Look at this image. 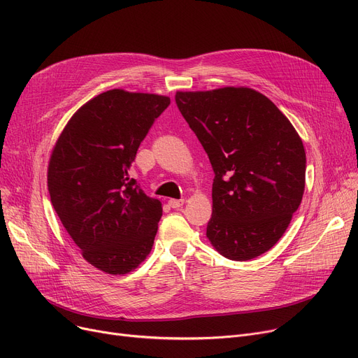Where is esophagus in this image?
<instances>
[{
    "mask_svg": "<svg viewBox=\"0 0 358 358\" xmlns=\"http://www.w3.org/2000/svg\"><path fill=\"white\" fill-rule=\"evenodd\" d=\"M168 204L171 206L173 209H178V208H181V206L184 204V199H180V200H177V199H169V200H168Z\"/></svg>",
    "mask_w": 358,
    "mask_h": 358,
    "instance_id": "esophagus-1",
    "label": "esophagus"
}]
</instances>
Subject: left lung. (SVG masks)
<instances>
[{
	"label": "left lung",
	"mask_w": 358,
	"mask_h": 358,
	"mask_svg": "<svg viewBox=\"0 0 358 358\" xmlns=\"http://www.w3.org/2000/svg\"><path fill=\"white\" fill-rule=\"evenodd\" d=\"M176 103L215 173L206 236L234 261L267 252L305 192L306 154L296 129L270 99L247 87L177 91Z\"/></svg>",
	"instance_id": "left-lung-1"
}]
</instances>
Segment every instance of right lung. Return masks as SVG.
Listing matches in <instances>:
<instances>
[{
    "instance_id": "add662e5",
    "label": "right lung",
    "mask_w": 358,
    "mask_h": 358,
    "mask_svg": "<svg viewBox=\"0 0 358 358\" xmlns=\"http://www.w3.org/2000/svg\"><path fill=\"white\" fill-rule=\"evenodd\" d=\"M169 103L158 94L101 92L77 110L52 150L53 209L83 257L107 274L130 273L152 250L162 206L129 171Z\"/></svg>"
}]
</instances>
